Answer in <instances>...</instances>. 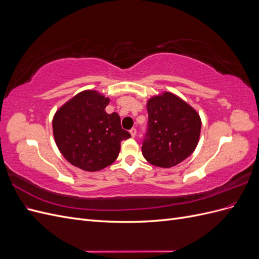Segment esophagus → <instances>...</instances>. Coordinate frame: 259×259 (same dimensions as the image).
Wrapping results in <instances>:
<instances>
[{"label": "esophagus", "mask_w": 259, "mask_h": 259, "mask_svg": "<svg viewBox=\"0 0 259 259\" xmlns=\"http://www.w3.org/2000/svg\"><path fill=\"white\" fill-rule=\"evenodd\" d=\"M130 133H131L132 137H135V136H136V134H137V131H136V128H132V130L130 131Z\"/></svg>", "instance_id": "esophagus-1"}]
</instances>
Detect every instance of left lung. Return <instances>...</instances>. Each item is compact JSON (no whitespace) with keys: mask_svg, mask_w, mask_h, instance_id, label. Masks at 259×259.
Here are the masks:
<instances>
[{"mask_svg":"<svg viewBox=\"0 0 259 259\" xmlns=\"http://www.w3.org/2000/svg\"><path fill=\"white\" fill-rule=\"evenodd\" d=\"M148 130L142 151L152 165L171 167L197 148L201 133L198 112L174 94L165 92L148 100Z\"/></svg>","mask_w":259,"mask_h":259,"instance_id":"left-lung-1","label":"left lung"}]
</instances>
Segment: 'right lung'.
<instances>
[{"instance_id":"right-lung-1","label":"right lung","mask_w":259,"mask_h":259,"mask_svg":"<svg viewBox=\"0 0 259 259\" xmlns=\"http://www.w3.org/2000/svg\"><path fill=\"white\" fill-rule=\"evenodd\" d=\"M109 98L84 91L60 107L53 119L55 142L72 165L88 171L103 169L116 160L121 142L131 137L117 113L108 114Z\"/></svg>"}]
</instances>
